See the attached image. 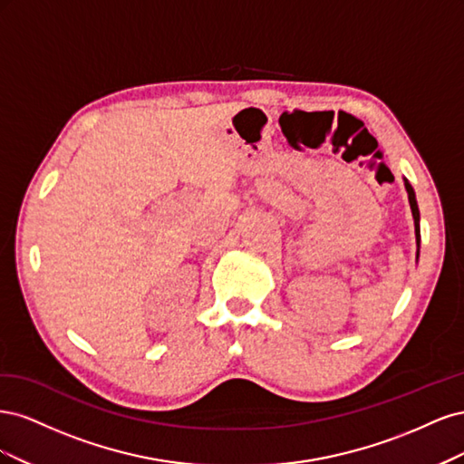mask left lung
Wrapping results in <instances>:
<instances>
[{"label":"left lung","instance_id":"1","mask_svg":"<svg viewBox=\"0 0 464 464\" xmlns=\"http://www.w3.org/2000/svg\"><path fill=\"white\" fill-rule=\"evenodd\" d=\"M404 188H406V193H409V203H411V208H412V217H414L416 240H418V246H420V210H418V203H416V195H414V189H412V186L409 184V179H404Z\"/></svg>","mask_w":464,"mask_h":464}]
</instances>
